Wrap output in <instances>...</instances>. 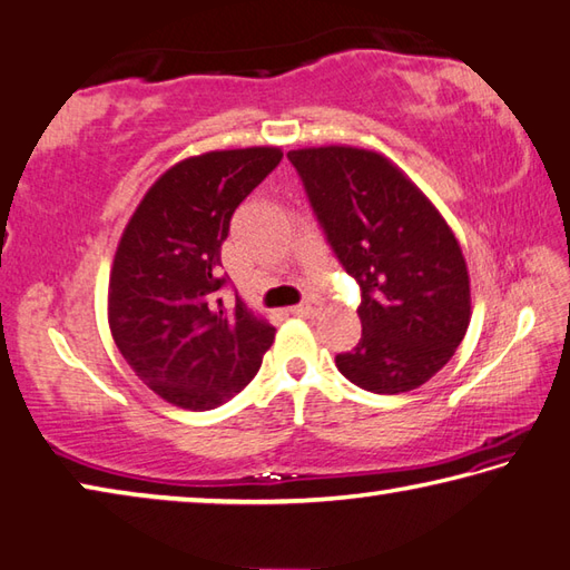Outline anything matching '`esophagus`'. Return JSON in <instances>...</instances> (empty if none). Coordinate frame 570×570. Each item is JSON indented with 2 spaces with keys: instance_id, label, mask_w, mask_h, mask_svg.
Wrapping results in <instances>:
<instances>
[{
  "instance_id": "1",
  "label": "esophagus",
  "mask_w": 570,
  "mask_h": 570,
  "mask_svg": "<svg viewBox=\"0 0 570 570\" xmlns=\"http://www.w3.org/2000/svg\"><path fill=\"white\" fill-rule=\"evenodd\" d=\"M289 313L297 317H317L322 313V303L320 299H307V303H303V305L289 307Z\"/></svg>"
}]
</instances>
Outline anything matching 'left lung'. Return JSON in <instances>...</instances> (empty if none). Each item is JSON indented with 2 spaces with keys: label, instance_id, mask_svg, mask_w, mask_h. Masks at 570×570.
<instances>
[{
  "label": "left lung",
  "instance_id": "1",
  "mask_svg": "<svg viewBox=\"0 0 570 570\" xmlns=\"http://www.w3.org/2000/svg\"><path fill=\"white\" fill-rule=\"evenodd\" d=\"M287 158L327 243L362 289V337L337 354V370L374 394L416 390L452 360L471 320L469 271L454 230L377 151L317 146Z\"/></svg>",
  "mask_w": 570,
  "mask_h": 570
}]
</instances>
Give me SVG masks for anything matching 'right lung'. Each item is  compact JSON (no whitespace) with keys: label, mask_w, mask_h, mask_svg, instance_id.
Masks as SVG:
<instances>
[{"label":"right lung","mask_w":570,"mask_h":570,"mask_svg":"<svg viewBox=\"0 0 570 570\" xmlns=\"http://www.w3.org/2000/svg\"><path fill=\"white\" fill-rule=\"evenodd\" d=\"M277 146L230 148L170 166L126 223L109 277V327L128 367L160 400L216 410L261 370L275 327L218 289L235 208L281 164Z\"/></svg>","instance_id":"right-lung-1"}]
</instances>
